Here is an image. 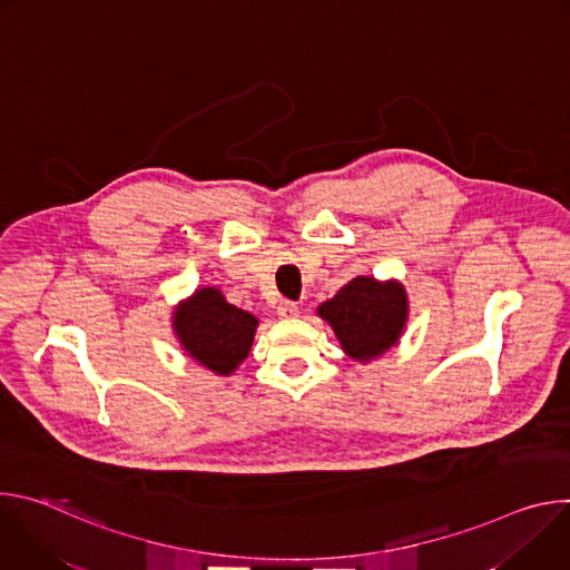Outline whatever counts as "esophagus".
Listing matches in <instances>:
<instances>
[{
	"instance_id": "1",
	"label": "esophagus",
	"mask_w": 570,
	"mask_h": 570,
	"mask_svg": "<svg viewBox=\"0 0 570 570\" xmlns=\"http://www.w3.org/2000/svg\"><path fill=\"white\" fill-rule=\"evenodd\" d=\"M277 313H279L282 317H297V315H299V306H297L295 302H291V299H284V302H279Z\"/></svg>"
}]
</instances>
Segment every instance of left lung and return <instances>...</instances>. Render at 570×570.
<instances>
[{
    "instance_id": "1",
    "label": "left lung",
    "mask_w": 570,
    "mask_h": 570,
    "mask_svg": "<svg viewBox=\"0 0 570 570\" xmlns=\"http://www.w3.org/2000/svg\"><path fill=\"white\" fill-rule=\"evenodd\" d=\"M317 313L332 324L352 358L370 361L396 343L409 306L403 286L356 277L324 302Z\"/></svg>"
}]
</instances>
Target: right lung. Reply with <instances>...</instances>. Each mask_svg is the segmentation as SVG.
<instances>
[{
  "instance_id": "1",
  "label": "right lung",
  "mask_w": 570,
  "mask_h": 570,
  "mask_svg": "<svg viewBox=\"0 0 570 570\" xmlns=\"http://www.w3.org/2000/svg\"><path fill=\"white\" fill-rule=\"evenodd\" d=\"M257 317L225 302L220 291L200 288L176 311V332L189 356L216 374H229L250 354Z\"/></svg>"
}]
</instances>
